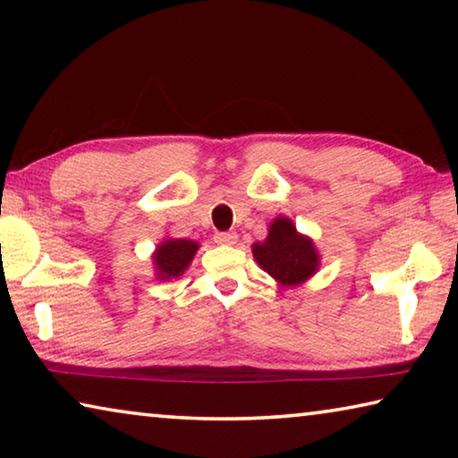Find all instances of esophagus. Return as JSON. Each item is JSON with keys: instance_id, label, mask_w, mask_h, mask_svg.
<instances>
[{"instance_id": "obj_1", "label": "esophagus", "mask_w": 458, "mask_h": 458, "mask_svg": "<svg viewBox=\"0 0 458 458\" xmlns=\"http://www.w3.org/2000/svg\"><path fill=\"white\" fill-rule=\"evenodd\" d=\"M236 240H238L236 232H216V236H214V242L222 244V246L236 244Z\"/></svg>"}]
</instances>
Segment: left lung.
Masks as SVG:
<instances>
[{"label": "left lung", "instance_id": "1", "mask_svg": "<svg viewBox=\"0 0 458 458\" xmlns=\"http://www.w3.org/2000/svg\"><path fill=\"white\" fill-rule=\"evenodd\" d=\"M252 254L259 265L283 284L307 281L319 265L311 240L301 236L286 218H276L270 224L267 240L254 244Z\"/></svg>", "mask_w": 458, "mask_h": 458}]
</instances>
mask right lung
Here are the masks:
<instances>
[{
  "label": "right lung",
  "instance_id": "right-lung-1",
  "mask_svg": "<svg viewBox=\"0 0 458 458\" xmlns=\"http://www.w3.org/2000/svg\"><path fill=\"white\" fill-rule=\"evenodd\" d=\"M198 250V244L191 240H165L159 244L157 252L153 254L157 278H175L190 267L193 254Z\"/></svg>",
  "mask_w": 458,
  "mask_h": 458
}]
</instances>
